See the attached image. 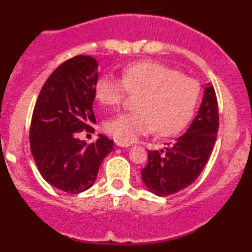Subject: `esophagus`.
Masks as SVG:
<instances>
[{
    "label": "esophagus",
    "mask_w": 252,
    "mask_h": 252,
    "mask_svg": "<svg viewBox=\"0 0 252 252\" xmlns=\"http://www.w3.org/2000/svg\"><path fill=\"white\" fill-rule=\"evenodd\" d=\"M116 146L117 147H129L130 143H124V142H120V141H116Z\"/></svg>",
    "instance_id": "esophagus-1"
}]
</instances>
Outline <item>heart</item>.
Listing matches in <instances>:
<instances>
[{"instance_id":"obj_1","label":"heart","mask_w":252,"mask_h":252,"mask_svg":"<svg viewBox=\"0 0 252 252\" xmlns=\"http://www.w3.org/2000/svg\"><path fill=\"white\" fill-rule=\"evenodd\" d=\"M94 92L106 106L120 105L128 92L140 94L135 104L137 111L123 112L104 123L108 134L130 143L154 129L158 135L170 136L186 128L198 105L200 85L163 63L143 62L124 68L122 79L103 74Z\"/></svg>"}]
</instances>
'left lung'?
Segmentation results:
<instances>
[{"instance_id":"1","label":"left lung","mask_w":252,"mask_h":252,"mask_svg":"<svg viewBox=\"0 0 252 252\" xmlns=\"http://www.w3.org/2000/svg\"><path fill=\"white\" fill-rule=\"evenodd\" d=\"M219 128V112L213 85L204 98L187 131L161 150H148V164L141 169L150 192L167 196L189 187L206 166Z\"/></svg>"}]
</instances>
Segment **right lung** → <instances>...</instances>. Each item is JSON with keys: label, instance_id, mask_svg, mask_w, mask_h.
Instances as JSON below:
<instances>
[{"label": "right lung", "instance_id": "1", "mask_svg": "<svg viewBox=\"0 0 252 252\" xmlns=\"http://www.w3.org/2000/svg\"><path fill=\"white\" fill-rule=\"evenodd\" d=\"M98 63L90 56L63 62L43 84L32 116L31 150L40 174L63 192L77 194L96 181L114 141L104 135L88 144L80 132H94Z\"/></svg>", "mask_w": 252, "mask_h": 252}]
</instances>
